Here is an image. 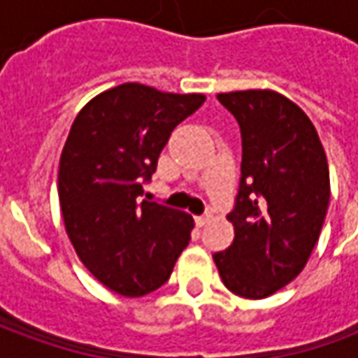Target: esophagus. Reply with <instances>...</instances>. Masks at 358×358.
I'll list each match as a JSON object with an SVG mask.
<instances>
[{
	"mask_svg": "<svg viewBox=\"0 0 358 358\" xmlns=\"http://www.w3.org/2000/svg\"><path fill=\"white\" fill-rule=\"evenodd\" d=\"M209 221H211V215H209V213L197 215V217H195V223H197V227H205V225H207Z\"/></svg>",
	"mask_w": 358,
	"mask_h": 358,
	"instance_id": "esophagus-1",
	"label": "esophagus"
}]
</instances>
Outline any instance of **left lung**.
<instances>
[{"instance_id":"8db88e82","label":"left lung","mask_w":358,"mask_h":358,"mask_svg":"<svg viewBox=\"0 0 358 358\" xmlns=\"http://www.w3.org/2000/svg\"><path fill=\"white\" fill-rule=\"evenodd\" d=\"M241 129V181L229 249L213 255L231 293L265 299L305 268L331 199L329 165L305 111L271 90L219 93Z\"/></svg>"}]
</instances>
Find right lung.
<instances>
[{"label": "right lung", "mask_w": 358, "mask_h": 358, "mask_svg": "<svg viewBox=\"0 0 358 358\" xmlns=\"http://www.w3.org/2000/svg\"><path fill=\"white\" fill-rule=\"evenodd\" d=\"M205 101L123 83L93 97L63 145L57 191L77 257L107 289L143 296L169 279L193 217L139 201L171 131Z\"/></svg>", "instance_id": "add662e5"}]
</instances>
